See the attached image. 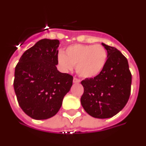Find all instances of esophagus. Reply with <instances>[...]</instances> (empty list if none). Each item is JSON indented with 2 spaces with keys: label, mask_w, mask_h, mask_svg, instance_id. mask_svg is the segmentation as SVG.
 <instances>
[{
  "label": "esophagus",
  "mask_w": 146,
  "mask_h": 146,
  "mask_svg": "<svg viewBox=\"0 0 146 146\" xmlns=\"http://www.w3.org/2000/svg\"><path fill=\"white\" fill-rule=\"evenodd\" d=\"M73 82H74V83H79V82H80V80L79 79L76 78V77H74V78H73Z\"/></svg>",
  "instance_id": "esophagus-1"
}]
</instances>
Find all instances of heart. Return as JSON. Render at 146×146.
Masks as SVG:
<instances>
[{
	"mask_svg": "<svg viewBox=\"0 0 146 146\" xmlns=\"http://www.w3.org/2000/svg\"><path fill=\"white\" fill-rule=\"evenodd\" d=\"M58 63L64 72L75 66L77 74L82 78L99 75L105 67L108 58L106 48L101 44H76L67 47L65 52L58 53Z\"/></svg>",
	"mask_w": 146,
	"mask_h": 146,
	"instance_id": "1",
	"label": "heart"
}]
</instances>
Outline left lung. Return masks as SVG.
<instances>
[{
	"label": "left lung",
	"instance_id": "8db88e82",
	"mask_svg": "<svg viewBox=\"0 0 146 146\" xmlns=\"http://www.w3.org/2000/svg\"><path fill=\"white\" fill-rule=\"evenodd\" d=\"M102 44L108 52L106 66L99 75L81 82L84 93L80 102L91 116L108 118L119 113L128 102L131 74L124 55L115 47Z\"/></svg>",
	"mask_w": 146,
	"mask_h": 146
}]
</instances>
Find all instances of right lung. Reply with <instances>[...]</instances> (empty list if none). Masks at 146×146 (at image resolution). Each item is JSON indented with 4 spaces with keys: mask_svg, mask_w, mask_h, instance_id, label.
I'll list each match as a JSON object with an SVG mask.
<instances>
[{
    "mask_svg": "<svg viewBox=\"0 0 146 146\" xmlns=\"http://www.w3.org/2000/svg\"><path fill=\"white\" fill-rule=\"evenodd\" d=\"M59 44L58 39L39 40L23 54L15 67L14 88L17 102L33 119L54 116L72 86L73 77L56 67Z\"/></svg>",
    "mask_w": 146,
    "mask_h": 146,
    "instance_id": "obj_1",
    "label": "right lung"
}]
</instances>
